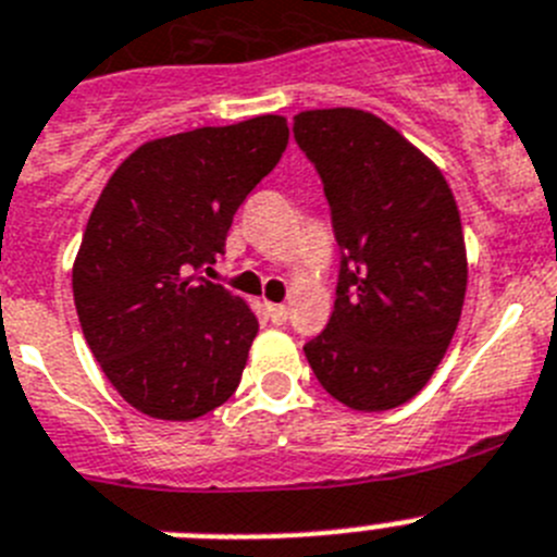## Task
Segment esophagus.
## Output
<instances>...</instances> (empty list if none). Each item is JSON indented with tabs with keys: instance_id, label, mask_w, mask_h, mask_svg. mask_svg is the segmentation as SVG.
<instances>
[{
	"instance_id": "esophagus-1",
	"label": "esophagus",
	"mask_w": 557,
	"mask_h": 557,
	"mask_svg": "<svg viewBox=\"0 0 557 557\" xmlns=\"http://www.w3.org/2000/svg\"><path fill=\"white\" fill-rule=\"evenodd\" d=\"M264 309H268V318L273 323H284V321H287L289 309L284 307V304H264Z\"/></svg>"
}]
</instances>
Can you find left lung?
Listing matches in <instances>:
<instances>
[{"mask_svg": "<svg viewBox=\"0 0 557 557\" xmlns=\"http://www.w3.org/2000/svg\"><path fill=\"white\" fill-rule=\"evenodd\" d=\"M293 131L343 250L334 312L304 354L339 405L396 410L430 382L460 323L469 259L457 200L435 161L376 113L314 108Z\"/></svg>", "mask_w": 557, "mask_h": 557, "instance_id": "left-lung-1", "label": "left lung"}]
</instances>
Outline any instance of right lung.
<instances>
[{"label": "right lung", "instance_id": "obj_1", "mask_svg": "<svg viewBox=\"0 0 557 557\" xmlns=\"http://www.w3.org/2000/svg\"><path fill=\"white\" fill-rule=\"evenodd\" d=\"M287 141L278 113L150 139L97 198L72 264L77 318L113 391L145 416L195 421L234 396L259 321L198 268L223 253Z\"/></svg>", "mask_w": 557, "mask_h": 557}]
</instances>
